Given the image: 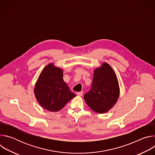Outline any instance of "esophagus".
<instances>
[{"instance_id": "obj_1", "label": "esophagus", "mask_w": 155, "mask_h": 155, "mask_svg": "<svg viewBox=\"0 0 155 155\" xmlns=\"http://www.w3.org/2000/svg\"><path fill=\"white\" fill-rule=\"evenodd\" d=\"M77 95L79 96H81L83 95V91H80V92H78L77 93Z\"/></svg>"}]
</instances>
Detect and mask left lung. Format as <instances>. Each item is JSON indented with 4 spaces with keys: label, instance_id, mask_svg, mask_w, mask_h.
<instances>
[{
    "label": "left lung",
    "instance_id": "1",
    "mask_svg": "<svg viewBox=\"0 0 155 155\" xmlns=\"http://www.w3.org/2000/svg\"><path fill=\"white\" fill-rule=\"evenodd\" d=\"M119 95L117 75L111 66L104 62L94 70L91 89L84 95V99L93 111L104 114L114 106Z\"/></svg>",
    "mask_w": 155,
    "mask_h": 155
}]
</instances>
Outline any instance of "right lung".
Wrapping results in <instances>:
<instances>
[{
    "label": "right lung",
    "instance_id": "right-lung-1",
    "mask_svg": "<svg viewBox=\"0 0 155 155\" xmlns=\"http://www.w3.org/2000/svg\"><path fill=\"white\" fill-rule=\"evenodd\" d=\"M63 71L53 63L47 65L40 73L34 87L39 104L50 112H58L76 96L63 80Z\"/></svg>",
    "mask_w": 155,
    "mask_h": 155
}]
</instances>
